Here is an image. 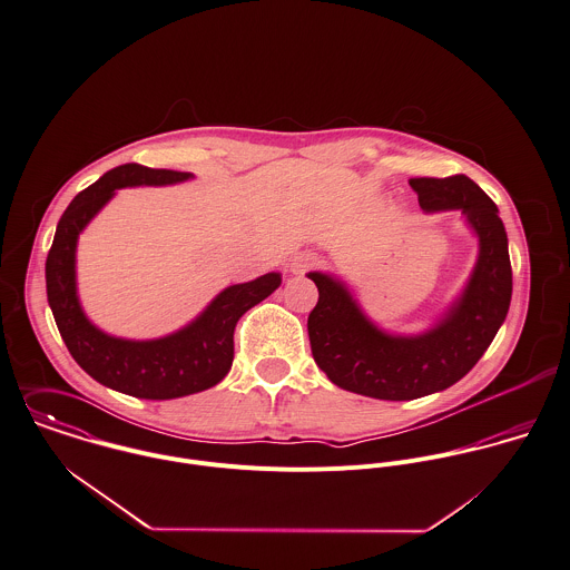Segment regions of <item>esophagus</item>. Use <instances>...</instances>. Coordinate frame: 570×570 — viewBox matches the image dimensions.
<instances>
[{"label":"esophagus","instance_id":"1","mask_svg":"<svg viewBox=\"0 0 570 570\" xmlns=\"http://www.w3.org/2000/svg\"><path fill=\"white\" fill-rule=\"evenodd\" d=\"M320 264V257L315 253H308V250H302L297 255H293L291 259V271L293 273H306L308 268L317 266Z\"/></svg>","mask_w":570,"mask_h":570}]
</instances>
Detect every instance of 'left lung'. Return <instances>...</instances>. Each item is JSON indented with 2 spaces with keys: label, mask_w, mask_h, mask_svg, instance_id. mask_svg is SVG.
I'll list each match as a JSON object with an SVG mask.
<instances>
[{
  "label": "left lung",
  "mask_w": 570,
  "mask_h": 570,
  "mask_svg": "<svg viewBox=\"0 0 570 570\" xmlns=\"http://www.w3.org/2000/svg\"><path fill=\"white\" fill-rule=\"evenodd\" d=\"M423 212L458 209L478 235V262L448 315L416 337L376 328L340 279L308 273L320 302L308 315L315 363L342 390L412 401L460 381L500 331L513 291L507 230L495 203L466 176L412 178Z\"/></svg>",
  "instance_id": "8db88e82"
}]
</instances>
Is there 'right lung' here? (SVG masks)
<instances>
[{
	"label": "right lung",
	"instance_id": "add662e5",
	"mask_svg": "<svg viewBox=\"0 0 570 570\" xmlns=\"http://www.w3.org/2000/svg\"><path fill=\"white\" fill-rule=\"evenodd\" d=\"M189 178L187 171L149 169L136 163L115 167L63 212L46 259L48 304L72 358L101 385L136 399H178L220 383L233 363L235 324L282 284L279 273H266L253 282L228 286L189 326L151 342L110 337L90 324L77 297L75 253L79 233L106 207L116 189L174 185Z\"/></svg>",
	"mask_w": 570,
	"mask_h": 570
}]
</instances>
